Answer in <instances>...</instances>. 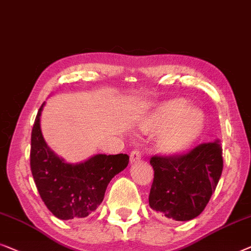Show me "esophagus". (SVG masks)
<instances>
[{"label":"esophagus","instance_id":"1","mask_svg":"<svg viewBox=\"0 0 251 251\" xmlns=\"http://www.w3.org/2000/svg\"><path fill=\"white\" fill-rule=\"evenodd\" d=\"M129 159H130V162L139 161L141 159L140 151L139 150H133L132 152H130V154H129Z\"/></svg>","mask_w":251,"mask_h":251}]
</instances>
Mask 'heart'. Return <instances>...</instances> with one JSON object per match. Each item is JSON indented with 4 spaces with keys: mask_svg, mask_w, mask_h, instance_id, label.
I'll use <instances>...</instances> for the list:
<instances>
[{
    "mask_svg": "<svg viewBox=\"0 0 251 251\" xmlns=\"http://www.w3.org/2000/svg\"><path fill=\"white\" fill-rule=\"evenodd\" d=\"M204 116L198 108L190 107L184 99H173L156 109L152 119L147 123L151 132L166 130L158 142L160 152L173 156L191 148L202 132Z\"/></svg>",
    "mask_w": 251,
    "mask_h": 251,
    "instance_id": "heart-1",
    "label": "heart"
}]
</instances>
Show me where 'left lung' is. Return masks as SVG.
Listing matches in <instances>:
<instances>
[{
    "label": "left lung",
    "mask_w": 251,
    "mask_h": 251,
    "mask_svg": "<svg viewBox=\"0 0 251 251\" xmlns=\"http://www.w3.org/2000/svg\"><path fill=\"white\" fill-rule=\"evenodd\" d=\"M221 141L202 143L185 154L153 156L149 204L162 218L191 221L202 213L223 171Z\"/></svg>",
    "instance_id": "1"
}]
</instances>
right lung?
<instances>
[{"instance_id": "1", "label": "right lung", "mask_w": 251, "mask_h": 251, "mask_svg": "<svg viewBox=\"0 0 251 251\" xmlns=\"http://www.w3.org/2000/svg\"><path fill=\"white\" fill-rule=\"evenodd\" d=\"M41 105L31 130L30 169L38 193L48 209L60 220L83 218L100 206L109 182L127 167L129 157L94 154L69 164L52 151L41 130Z\"/></svg>"}]
</instances>
